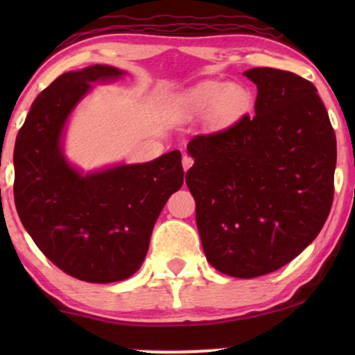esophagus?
Instances as JSON below:
<instances>
[{"mask_svg":"<svg viewBox=\"0 0 355 355\" xmlns=\"http://www.w3.org/2000/svg\"><path fill=\"white\" fill-rule=\"evenodd\" d=\"M192 163H193V159L189 157V155H182V168H184V171H187V169L192 166Z\"/></svg>","mask_w":355,"mask_h":355,"instance_id":"1","label":"esophagus"}]
</instances>
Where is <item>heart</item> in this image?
<instances>
[{"label": "heart", "instance_id": "1", "mask_svg": "<svg viewBox=\"0 0 355 355\" xmlns=\"http://www.w3.org/2000/svg\"><path fill=\"white\" fill-rule=\"evenodd\" d=\"M250 101L252 96L244 87L203 82L184 96L179 110L184 116L215 113L221 119H231L249 108Z\"/></svg>", "mask_w": 355, "mask_h": 355}]
</instances>
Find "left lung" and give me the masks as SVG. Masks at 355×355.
<instances>
[{
  "label": "left lung",
  "instance_id": "left-lung-1",
  "mask_svg": "<svg viewBox=\"0 0 355 355\" xmlns=\"http://www.w3.org/2000/svg\"><path fill=\"white\" fill-rule=\"evenodd\" d=\"M255 114L198 134L186 182L207 260L234 278L268 275L295 259L331 210L336 135L312 82L254 67Z\"/></svg>",
  "mask_w": 355,
  "mask_h": 355
}]
</instances>
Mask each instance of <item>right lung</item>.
Returning a JSON list of instances; mask_svg holds the SVG:
<instances>
[{
	"label": "right lung",
	"instance_id": "1",
	"mask_svg": "<svg viewBox=\"0 0 355 355\" xmlns=\"http://www.w3.org/2000/svg\"><path fill=\"white\" fill-rule=\"evenodd\" d=\"M121 76L95 64L58 77L33 101L14 147V202L24 227L48 260L87 283L123 281L140 268L155 221L184 182L179 150L85 176L66 162L67 116L92 82Z\"/></svg>",
	"mask_w": 355,
	"mask_h": 355
}]
</instances>
